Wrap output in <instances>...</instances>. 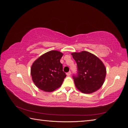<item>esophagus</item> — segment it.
I'll use <instances>...</instances> for the list:
<instances>
[{
    "instance_id": "obj_1",
    "label": "esophagus",
    "mask_w": 128,
    "mask_h": 128,
    "mask_svg": "<svg viewBox=\"0 0 128 128\" xmlns=\"http://www.w3.org/2000/svg\"><path fill=\"white\" fill-rule=\"evenodd\" d=\"M66 74H67V76H70V75H71V72H68Z\"/></svg>"
}]
</instances>
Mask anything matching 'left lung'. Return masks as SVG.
<instances>
[{
  "label": "left lung",
  "mask_w": 128,
  "mask_h": 128,
  "mask_svg": "<svg viewBox=\"0 0 128 128\" xmlns=\"http://www.w3.org/2000/svg\"><path fill=\"white\" fill-rule=\"evenodd\" d=\"M78 75L74 76L75 86L83 94H92L101 88L104 82L106 68L98 57L88 51L73 52Z\"/></svg>",
  "instance_id": "left-lung-1"
}]
</instances>
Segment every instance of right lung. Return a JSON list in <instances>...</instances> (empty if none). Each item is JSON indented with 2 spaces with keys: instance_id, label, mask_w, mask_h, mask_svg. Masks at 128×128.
<instances>
[{
  "instance_id": "obj_1",
  "label": "right lung",
  "mask_w": 128,
  "mask_h": 128,
  "mask_svg": "<svg viewBox=\"0 0 128 128\" xmlns=\"http://www.w3.org/2000/svg\"><path fill=\"white\" fill-rule=\"evenodd\" d=\"M64 53L52 50L34 61L30 74L34 85L45 92H52L61 86L66 75L62 70L60 59Z\"/></svg>"
}]
</instances>
